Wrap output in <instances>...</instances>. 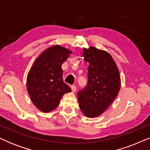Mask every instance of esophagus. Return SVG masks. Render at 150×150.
<instances>
[{
  "label": "esophagus",
  "mask_w": 150,
  "mask_h": 150,
  "mask_svg": "<svg viewBox=\"0 0 150 150\" xmlns=\"http://www.w3.org/2000/svg\"><path fill=\"white\" fill-rule=\"evenodd\" d=\"M71 91H72L73 92H75L76 91V87L74 85H72L71 87Z\"/></svg>",
  "instance_id": "obj_1"
}]
</instances>
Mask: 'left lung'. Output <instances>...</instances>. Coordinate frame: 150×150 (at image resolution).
I'll use <instances>...</instances> for the list:
<instances>
[{
    "label": "left lung",
    "mask_w": 150,
    "mask_h": 150,
    "mask_svg": "<svg viewBox=\"0 0 150 150\" xmlns=\"http://www.w3.org/2000/svg\"><path fill=\"white\" fill-rule=\"evenodd\" d=\"M84 60L89 63L87 84L77 93L81 111L96 117L105 111L120 91L121 81L117 67L107 52L95 47L84 48Z\"/></svg>",
    "instance_id": "left-lung-1"
}]
</instances>
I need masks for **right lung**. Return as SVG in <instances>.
Returning <instances> with one entry per match:
<instances>
[{
	"label": "right lung",
	"instance_id": "1",
	"mask_svg": "<svg viewBox=\"0 0 150 150\" xmlns=\"http://www.w3.org/2000/svg\"><path fill=\"white\" fill-rule=\"evenodd\" d=\"M71 52L56 45L42 52L28 74V93L34 105L44 112L56 108L62 96L71 91L63 82L61 65Z\"/></svg>",
	"mask_w": 150,
	"mask_h": 150
}]
</instances>
